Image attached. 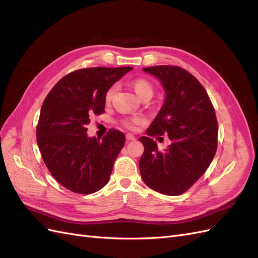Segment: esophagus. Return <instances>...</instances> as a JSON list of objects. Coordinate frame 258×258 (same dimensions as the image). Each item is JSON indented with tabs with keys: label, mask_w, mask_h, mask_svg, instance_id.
Returning a JSON list of instances; mask_svg holds the SVG:
<instances>
[{
	"label": "esophagus",
	"mask_w": 258,
	"mask_h": 258,
	"mask_svg": "<svg viewBox=\"0 0 258 258\" xmlns=\"http://www.w3.org/2000/svg\"><path fill=\"white\" fill-rule=\"evenodd\" d=\"M126 139L128 140V141H135V140H136V137H135V136H132L131 134H127V135H126Z\"/></svg>",
	"instance_id": "obj_1"
}]
</instances>
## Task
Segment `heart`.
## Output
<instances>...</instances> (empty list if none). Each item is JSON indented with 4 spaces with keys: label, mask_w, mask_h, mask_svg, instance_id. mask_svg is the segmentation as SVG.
<instances>
[{
    "label": "heart",
    "mask_w": 258,
    "mask_h": 258,
    "mask_svg": "<svg viewBox=\"0 0 258 258\" xmlns=\"http://www.w3.org/2000/svg\"><path fill=\"white\" fill-rule=\"evenodd\" d=\"M132 87H134L136 93L138 95V97L141 99L145 96H153V86L151 85V83L144 80V79H138L132 82ZM116 91V86L113 85L111 86L110 88L107 89V91L105 92V103H110L114 93ZM142 117L140 116H132V117H128V118H124L122 120V123L124 127H127L129 129H135L137 124L142 122Z\"/></svg>",
    "instance_id": "b5f03b06"
}]
</instances>
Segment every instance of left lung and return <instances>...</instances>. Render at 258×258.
<instances>
[{
	"label": "left lung",
	"instance_id": "8db88e82",
	"mask_svg": "<svg viewBox=\"0 0 258 258\" xmlns=\"http://www.w3.org/2000/svg\"><path fill=\"white\" fill-rule=\"evenodd\" d=\"M143 71L157 77L166 98L146 130L148 137L139 139L144 146L140 172L152 189L177 196L204 175L214 158L218 130L215 111L206 89L186 70L156 66ZM163 133L171 144L160 152L150 137Z\"/></svg>",
	"mask_w": 258,
	"mask_h": 258
}]
</instances>
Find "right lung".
<instances>
[{
	"instance_id": "right-lung-1",
	"label": "right lung",
	"mask_w": 258,
	"mask_h": 258,
	"mask_svg": "<svg viewBox=\"0 0 258 258\" xmlns=\"http://www.w3.org/2000/svg\"><path fill=\"white\" fill-rule=\"evenodd\" d=\"M134 68H88L66 75L41 108L37 145L49 172L66 188L89 195L104 187L124 145L121 131L100 139L87 136L92 115L104 113L105 92Z\"/></svg>"
}]
</instances>
